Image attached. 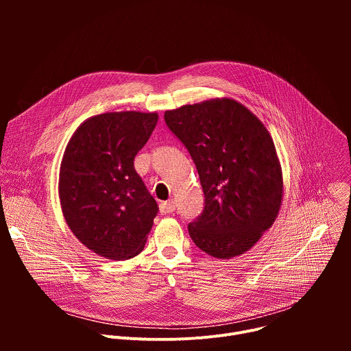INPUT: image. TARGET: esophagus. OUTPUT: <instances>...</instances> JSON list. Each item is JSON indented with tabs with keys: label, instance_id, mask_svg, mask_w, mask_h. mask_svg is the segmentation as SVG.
<instances>
[{
	"label": "esophagus",
	"instance_id": "esophagus-1",
	"mask_svg": "<svg viewBox=\"0 0 351 351\" xmlns=\"http://www.w3.org/2000/svg\"><path fill=\"white\" fill-rule=\"evenodd\" d=\"M160 211L161 214H172L175 211V202L173 199H168V202H164L160 204Z\"/></svg>",
	"mask_w": 351,
	"mask_h": 351
}]
</instances>
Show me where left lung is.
Masks as SVG:
<instances>
[{"label":"left lung","instance_id":"8db88e82","mask_svg":"<svg viewBox=\"0 0 351 351\" xmlns=\"http://www.w3.org/2000/svg\"><path fill=\"white\" fill-rule=\"evenodd\" d=\"M164 118L189 149L206 195L203 214L187 226L191 240L219 260L244 254L282 206V167L268 129L229 97L182 106Z\"/></svg>","mask_w":351,"mask_h":351}]
</instances>
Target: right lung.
Masks as SVG:
<instances>
[{"instance_id":"obj_1","label":"right lung","mask_w":351,"mask_h":351,"mask_svg":"<svg viewBox=\"0 0 351 351\" xmlns=\"http://www.w3.org/2000/svg\"><path fill=\"white\" fill-rule=\"evenodd\" d=\"M157 112H106L82 122L60 168L64 218L79 241L112 261L144 248L158 206L134 171V157L152 136Z\"/></svg>"}]
</instances>
